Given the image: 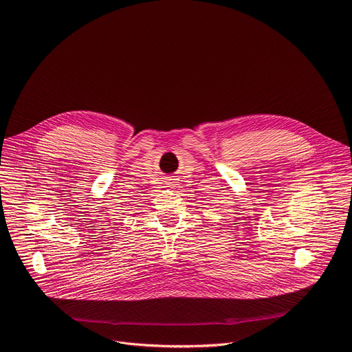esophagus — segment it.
I'll use <instances>...</instances> for the list:
<instances>
[{
    "mask_svg": "<svg viewBox=\"0 0 352 352\" xmlns=\"http://www.w3.org/2000/svg\"><path fill=\"white\" fill-rule=\"evenodd\" d=\"M170 181H171V179H170ZM168 184H170V185H168V186H171V182H168Z\"/></svg>",
    "mask_w": 352,
    "mask_h": 352,
    "instance_id": "obj_1",
    "label": "esophagus"
}]
</instances>
